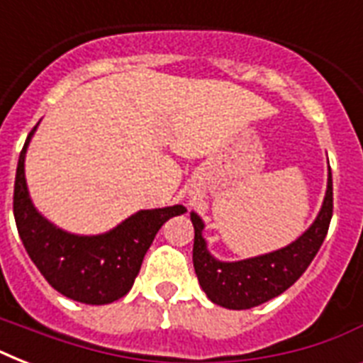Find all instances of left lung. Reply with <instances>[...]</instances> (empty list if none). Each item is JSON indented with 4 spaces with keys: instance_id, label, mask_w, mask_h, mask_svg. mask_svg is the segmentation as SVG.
Listing matches in <instances>:
<instances>
[{
    "instance_id": "left-lung-1",
    "label": "left lung",
    "mask_w": 363,
    "mask_h": 363,
    "mask_svg": "<svg viewBox=\"0 0 363 363\" xmlns=\"http://www.w3.org/2000/svg\"><path fill=\"white\" fill-rule=\"evenodd\" d=\"M333 215L332 171L328 177V190L322 209L313 226L299 239L275 252L241 259L218 262L209 254L201 238L203 222L196 213L190 215L194 224V269L199 286L213 303L226 309H250L281 296L292 286L309 267L326 239Z\"/></svg>"
}]
</instances>
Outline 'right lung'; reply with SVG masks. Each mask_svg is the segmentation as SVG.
<instances>
[{
	"label": "right lung",
	"instance_id": "1",
	"mask_svg": "<svg viewBox=\"0 0 363 363\" xmlns=\"http://www.w3.org/2000/svg\"><path fill=\"white\" fill-rule=\"evenodd\" d=\"M35 128L20 152L13 196L14 220L26 252L48 284L65 298L88 305L113 303L130 292L143 258L164 222L186 209L173 205L139 211L109 233L92 238L62 232L37 213L26 188V148Z\"/></svg>",
	"mask_w": 363,
	"mask_h": 363
}]
</instances>
